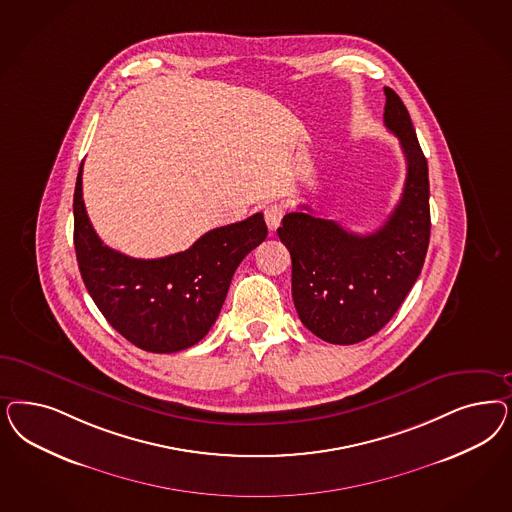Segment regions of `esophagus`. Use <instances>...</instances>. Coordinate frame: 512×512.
<instances>
[{"instance_id":"1","label":"esophagus","mask_w":512,"mask_h":512,"mask_svg":"<svg viewBox=\"0 0 512 512\" xmlns=\"http://www.w3.org/2000/svg\"><path fill=\"white\" fill-rule=\"evenodd\" d=\"M265 224L271 231L277 230L281 226L282 216H284V207L281 203H271L267 205L264 211Z\"/></svg>"}]
</instances>
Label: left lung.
<instances>
[{"mask_svg": "<svg viewBox=\"0 0 512 512\" xmlns=\"http://www.w3.org/2000/svg\"><path fill=\"white\" fill-rule=\"evenodd\" d=\"M384 94V126L407 160L403 194L384 226L360 235L335 220L296 211L277 230L292 256L299 320L333 345H354L382 330L411 292L428 252V160L407 107L392 88Z\"/></svg>", "mask_w": 512, "mask_h": 512, "instance_id": "left-lung-1", "label": "left lung"}]
</instances>
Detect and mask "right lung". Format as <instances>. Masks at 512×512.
<instances>
[{"instance_id":"right-lung-1","label":"right lung","mask_w":512,"mask_h":512,"mask_svg":"<svg viewBox=\"0 0 512 512\" xmlns=\"http://www.w3.org/2000/svg\"><path fill=\"white\" fill-rule=\"evenodd\" d=\"M75 252L84 286L101 314L135 347L171 354L194 347L215 324L231 277L267 235L264 215L207 231L184 250L137 260L103 245L83 201V165L75 196Z\"/></svg>"}]
</instances>
